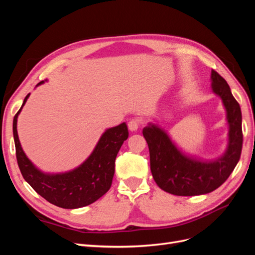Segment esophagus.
<instances>
[{
  "mask_svg": "<svg viewBox=\"0 0 255 255\" xmlns=\"http://www.w3.org/2000/svg\"><path fill=\"white\" fill-rule=\"evenodd\" d=\"M140 120L137 119V118H133L130 119L128 123V129L130 130V132H135V130L138 129V128L140 127Z\"/></svg>",
  "mask_w": 255,
  "mask_h": 255,
  "instance_id": "esophagus-1",
  "label": "esophagus"
}]
</instances>
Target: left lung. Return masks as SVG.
<instances>
[{"label": "left lung", "instance_id": "1", "mask_svg": "<svg viewBox=\"0 0 255 255\" xmlns=\"http://www.w3.org/2000/svg\"><path fill=\"white\" fill-rule=\"evenodd\" d=\"M212 88L227 111L229 144L223 155L212 161L196 160L176 149L163 129L149 125L142 129L150 152V166L157 186L175 196H198L217 189L234 170L243 148L242 111L227 81L212 70Z\"/></svg>", "mask_w": 255, "mask_h": 255}]
</instances>
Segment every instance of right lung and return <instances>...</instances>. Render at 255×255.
<instances>
[{"mask_svg":"<svg viewBox=\"0 0 255 255\" xmlns=\"http://www.w3.org/2000/svg\"><path fill=\"white\" fill-rule=\"evenodd\" d=\"M40 82L38 85L42 84ZM29 94L25 97L19 112L14 115L12 132L16 156L20 171L33 189L50 203L63 208H79L89 205L105 195L112 186L116 156L128 130L125 122L106 129L90 156L72 171L59 174L43 173L32 164L23 152L17 132V118Z\"/></svg>","mask_w":255,"mask_h":255,"instance_id":"add662e5","label":"right lung"}]
</instances>
